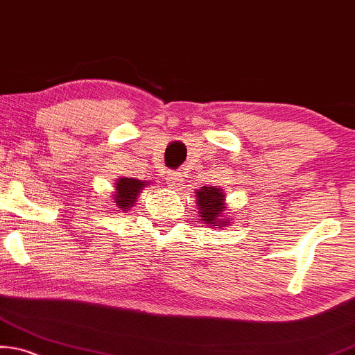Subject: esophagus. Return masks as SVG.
I'll list each match as a JSON object with an SVG mask.
<instances>
[{"mask_svg":"<svg viewBox=\"0 0 355 355\" xmlns=\"http://www.w3.org/2000/svg\"><path fill=\"white\" fill-rule=\"evenodd\" d=\"M165 180H167L168 187H172V188H178V187L182 185L183 178H182V175L178 173V172H168V173H167V177H165Z\"/></svg>","mask_w":355,"mask_h":355,"instance_id":"1","label":"esophagus"}]
</instances>
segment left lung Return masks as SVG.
Wrapping results in <instances>:
<instances>
[{
  "instance_id": "1",
  "label": "left lung",
  "mask_w": 355,
  "mask_h": 355,
  "mask_svg": "<svg viewBox=\"0 0 355 355\" xmlns=\"http://www.w3.org/2000/svg\"><path fill=\"white\" fill-rule=\"evenodd\" d=\"M196 203H198L200 209H201V219L205 223H209L211 226L214 224H223L227 221H219L221 216L226 218L224 214V198L226 195L219 190V188H213V187H203L196 191Z\"/></svg>"
}]
</instances>
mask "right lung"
Masks as SVG:
<instances>
[{
  "mask_svg": "<svg viewBox=\"0 0 355 355\" xmlns=\"http://www.w3.org/2000/svg\"><path fill=\"white\" fill-rule=\"evenodd\" d=\"M146 183L141 180H136V178H119L118 183H116V195L114 201L118 205V208L123 211H128V208H132L134 203H136V196L141 193L142 187Z\"/></svg>",
  "mask_w": 355,
  "mask_h": 355,
  "instance_id": "obj_1",
  "label": "right lung"
}]
</instances>
